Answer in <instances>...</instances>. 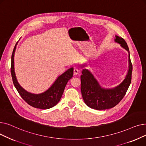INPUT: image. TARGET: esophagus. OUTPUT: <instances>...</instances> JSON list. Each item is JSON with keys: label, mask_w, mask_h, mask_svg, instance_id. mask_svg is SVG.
<instances>
[{"label": "esophagus", "mask_w": 146, "mask_h": 146, "mask_svg": "<svg viewBox=\"0 0 146 146\" xmlns=\"http://www.w3.org/2000/svg\"><path fill=\"white\" fill-rule=\"evenodd\" d=\"M78 74H79V70H78V69H77V68H74V70H73V74L74 76H76V75H78Z\"/></svg>", "instance_id": "obj_1"}]
</instances>
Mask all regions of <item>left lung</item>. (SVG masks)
<instances>
[{
	"label": "left lung",
	"instance_id": "1",
	"mask_svg": "<svg viewBox=\"0 0 146 146\" xmlns=\"http://www.w3.org/2000/svg\"><path fill=\"white\" fill-rule=\"evenodd\" d=\"M114 41L128 52V68L124 79L119 85L111 88L101 86L90 70L83 68L80 76L81 93L84 102L89 108L96 110L110 109L117 105L125 96L131 80L133 66L127 44L115 35Z\"/></svg>",
	"mask_w": 146,
	"mask_h": 146
}]
</instances>
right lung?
Instances as JSON below:
<instances>
[{
    "instance_id": "right-lung-1",
    "label": "right lung",
    "mask_w": 146,
    "mask_h": 146,
    "mask_svg": "<svg viewBox=\"0 0 146 146\" xmlns=\"http://www.w3.org/2000/svg\"><path fill=\"white\" fill-rule=\"evenodd\" d=\"M18 42L15 45L11 57V74L15 88L22 98L29 105L35 108L47 110L56 105L64 92L68 80L73 76V67L68 68L63 73L59 75L50 88L40 94L29 92L23 88L18 82L14 67V56Z\"/></svg>"
}]
</instances>
